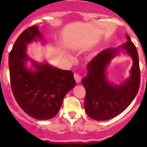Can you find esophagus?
Listing matches in <instances>:
<instances>
[{
    "instance_id": "esophagus-1",
    "label": "esophagus",
    "mask_w": 147,
    "mask_h": 147,
    "mask_svg": "<svg viewBox=\"0 0 147 147\" xmlns=\"http://www.w3.org/2000/svg\"><path fill=\"white\" fill-rule=\"evenodd\" d=\"M74 78H75V80L77 83H79L81 82V76L78 73L74 74Z\"/></svg>"
}]
</instances>
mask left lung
Masks as SVG:
<instances>
[{
  "label": "left lung",
  "instance_id": "obj_1",
  "mask_svg": "<svg viewBox=\"0 0 147 147\" xmlns=\"http://www.w3.org/2000/svg\"><path fill=\"white\" fill-rule=\"evenodd\" d=\"M128 41L117 49L101 51L88 64L87 76L82 83L86 91L85 109L92 119L106 121L117 116L130 105L137 95L140 85L138 53L127 35ZM121 49L125 50L133 59L130 78L121 85H114L107 80L106 69L112 59Z\"/></svg>",
  "mask_w": 147,
  "mask_h": 147
}]
</instances>
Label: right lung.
Segmentation results:
<instances>
[{"instance_id": "right-lung-1", "label": "right lung", "mask_w": 147, "mask_h": 147, "mask_svg": "<svg viewBox=\"0 0 147 147\" xmlns=\"http://www.w3.org/2000/svg\"><path fill=\"white\" fill-rule=\"evenodd\" d=\"M42 40L38 26H30L17 38L9 54V70L13 94L19 106L29 116L49 120L58 114L65 94L76 85L73 72L31 60L35 71L26 62V44Z\"/></svg>"}]
</instances>
